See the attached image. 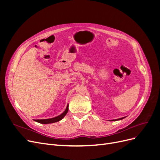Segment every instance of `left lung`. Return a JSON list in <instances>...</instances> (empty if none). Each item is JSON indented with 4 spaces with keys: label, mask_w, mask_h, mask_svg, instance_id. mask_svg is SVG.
I'll list each match as a JSON object with an SVG mask.
<instances>
[{
    "label": "left lung",
    "mask_w": 160,
    "mask_h": 160,
    "mask_svg": "<svg viewBox=\"0 0 160 160\" xmlns=\"http://www.w3.org/2000/svg\"><path fill=\"white\" fill-rule=\"evenodd\" d=\"M125 117H124V118H119V119H113V120H112V121H118V120H121V119H124Z\"/></svg>",
    "instance_id": "1"
}]
</instances>
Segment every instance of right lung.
Here are the masks:
<instances>
[{
  "mask_svg": "<svg viewBox=\"0 0 160 160\" xmlns=\"http://www.w3.org/2000/svg\"><path fill=\"white\" fill-rule=\"evenodd\" d=\"M69 110V105H67L66 109L65 110V111L62 113H61V115L57 116L55 118H51V119H35V122L40 123L42 124H47V123H55L59 122V121L61 120L62 118H63L66 115V114L68 112Z\"/></svg>",
  "mask_w": 160,
  "mask_h": 160,
  "instance_id": "obj_1",
  "label": "right lung"
}]
</instances>
